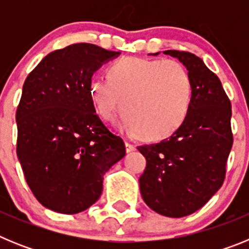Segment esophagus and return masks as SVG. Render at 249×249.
I'll return each instance as SVG.
<instances>
[{
	"mask_svg": "<svg viewBox=\"0 0 249 249\" xmlns=\"http://www.w3.org/2000/svg\"><path fill=\"white\" fill-rule=\"evenodd\" d=\"M124 146H126V152H127V153H129V152H133L136 149V146H133V144L128 143V142H126V143H124Z\"/></svg>",
	"mask_w": 249,
	"mask_h": 249,
	"instance_id": "1",
	"label": "esophagus"
}]
</instances>
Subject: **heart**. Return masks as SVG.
<instances>
[{
  "label": "heart",
  "mask_w": 249,
  "mask_h": 249,
  "mask_svg": "<svg viewBox=\"0 0 249 249\" xmlns=\"http://www.w3.org/2000/svg\"><path fill=\"white\" fill-rule=\"evenodd\" d=\"M107 80L89 81V92L103 120L124 109L120 127L148 142L181 128L192 105V80L184 66L171 59L126 57L112 63Z\"/></svg>",
  "instance_id": "obj_1"
}]
</instances>
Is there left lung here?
<instances>
[{
  "label": "left lung",
  "instance_id": "1",
  "mask_svg": "<svg viewBox=\"0 0 249 249\" xmlns=\"http://www.w3.org/2000/svg\"><path fill=\"white\" fill-rule=\"evenodd\" d=\"M163 53L187 68L192 105L181 128L171 137L137 147L147 160L140 191L151 210L179 218L198 211L223 183L233 143L232 111L219 78L199 57L176 50Z\"/></svg>",
  "mask_w": 249,
  "mask_h": 249
}]
</instances>
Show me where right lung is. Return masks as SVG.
Returning <instances> with one entry per match:
<instances>
[{
	"instance_id": "1",
	"label": "right lung",
	"mask_w": 249,
	"mask_h": 249,
	"mask_svg": "<svg viewBox=\"0 0 249 249\" xmlns=\"http://www.w3.org/2000/svg\"><path fill=\"white\" fill-rule=\"evenodd\" d=\"M118 56L74 43L48 53L23 83L17 157L28 187L48 210L74 214L89 208L102 193L105 173L126 155L89 92L94 72Z\"/></svg>"
}]
</instances>
